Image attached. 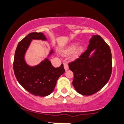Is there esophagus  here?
<instances>
[{
    "instance_id": "esophagus-1",
    "label": "esophagus",
    "mask_w": 124,
    "mask_h": 124,
    "mask_svg": "<svg viewBox=\"0 0 124 124\" xmlns=\"http://www.w3.org/2000/svg\"><path fill=\"white\" fill-rule=\"evenodd\" d=\"M63 66H64V68H65V70H67L68 69H69V66H68V65L66 63H63Z\"/></svg>"
}]
</instances>
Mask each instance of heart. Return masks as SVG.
I'll return each instance as SVG.
<instances>
[{"label": "heart", "instance_id": "1", "mask_svg": "<svg viewBox=\"0 0 124 124\" xmlns=\"http://www.w3.org/2000/svg\"><path fill=\"white\" fill-rule=\"evenodd\" d=\"M77 47L76 44H73V45H71L70 46H69V47L67 48L66 49L63 51V54H65V55H69L70 54H73L74 52L76 51ZM82 46H79L78 48H77V51L75 52V54H77L80 52L82 51Z\"/></svg>", "mask_w": 124, "mask_h": 124}]
</instances>
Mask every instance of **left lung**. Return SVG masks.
Instances as JSON below:
<instances>
[{"instance_id": "left-lung-1", "label": "left lung", "mask_w": 124, "mask_h": 124, "mask_svg": "<svg viewBox=\"0 0 124 124\" xmlns=\"http://www.w3.org/2000/svg\"><path fill=\"white\" fill-rule=\"evenodd\" d=\"M93 50L95 53L89 57ZM73 72V84L77 92L90 96L99 92L108 82L112 72V56L109 45L100 35H93L87 49L69 63Z\"/></svg>"}]
</instances>
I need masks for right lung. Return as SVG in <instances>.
<instances>
[{"mask_svg": "<svg viewBox=\"0 0 124 124\" xmlns=\"http://www.w3.org/2000/svg\"><path fill=\"white\" fill-rule=\"evenodd\" d=\"M32 39L46 40V38L41 32H31L20 41L15 54L14 73L18 83L30 93L36 96H46L53 92L58 78L65 70L63 63L55 68L48 59L34 67L27 65L24 54ZM52 52V50L50 54Z\"/></svg>", "mask_w": 124, "mask_h": 124, "instance_id": "right-lung-1", "label": "right lung"}]
</instances>
